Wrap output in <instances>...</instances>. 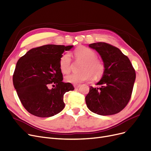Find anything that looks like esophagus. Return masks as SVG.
<instances>
[{"label":"esophagus","instance_id":"1","mask_svg":"<svg viewBox=\"0 0 151 151\" xmlns=\"http://www.w3.org/2000/svg\"><path fill=\"white\" fill-rule=\"evenodd\" d=\"M80 86V84H74L75 88H78Z\"/></svg>","mask_w":151,"mask_h":151}]
</instances>
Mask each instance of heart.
<instances>
[{
	"label": "heart",
	"mask_w": 151,
	"mask_h": 151,
	"mask_svg": "<svg viewBox=\"0 0 151 151\" xmlns=\"http://www.w3.org/2000/svg\"><path fill=\"white\" fill-rule=\"evenodd\" d=\"M73 54L76 59L84 62L81 69L82 72L66 76L65 78V81L73 84H80L83 82L92 81L94 76L95 78H99L102 76L105 71L104 64L96 58L97 54L95 51L87 47L81 46L76 49ZM59 67L64 74H67L70 71L71 59L68 53H65L61 56Z\"/></svg>",
	"instance_id": "heart-1"
}]
</instances>
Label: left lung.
<instances>
[{
  "mask_svg": "<svg viewBox=\"0 0 151 151\" xmlns=\"http://www.w3.org/2000/svg\"><path fill=\"white\" fill-rule=\"evenodd\" d=\"M103 60L105 71L96 84L90 86L85 97L88 108L100 115H111L120 112L127 106L132 96L136 73L127 56L112 45L106 42L90 44Z\"/></svg>",
  "mask_w": 151,
  "mask_h": 151,
  "instance_id": "left-lung-1",
  "label": "left lung"
}]
</instances>
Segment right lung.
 I'll use <instances>...</instances> for the list:
<instances>
[{
	"mask_svg": "<svg viewBox=\"0 0 151 151\" xmlns=\"http://www.w3.org/2000/svg\"><path fill=\"white\" fill-rule=\"evenodd\" d=\"M73 47L48 44L29 50L18 60L13 83L24 109L38 117H50L65 107L63 95L74 90L63 83L59 60L62 54ZM50 85L53 86L49 88Z\"/></svg>",
	"mask_w": 151,
	"mask_h": 151,
	"instance_id": "add662e5",
	"label": "right lung"
}]
</instances>
